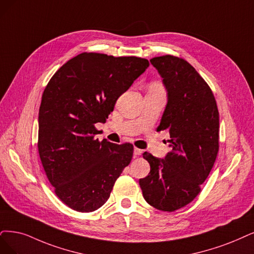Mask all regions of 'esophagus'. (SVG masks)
<instances>
[{
    "label": "esophagus",
    "mask_w": 254,
    "mask_h": 254,
    "mask_svg": "<svg viewBox=\"0 0 254 254\" xmlns=\"http://www.w3.org/2000/svg\"><path fill=\"white\" fill-rule=\"evenodd\" d=\"M142 154V151L140 148H137V147H135L134 148V155L135 156H139V155H141Z\"/></svg>",
    "instance_id": "obj_1"
}]
</instances>
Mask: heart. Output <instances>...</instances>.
Instances as JSON below:
<instances>
[{"instance_id": "heart-1", "label": "heart", "mask_w": 254, "mask_h": 254, "mask_svg": "<svg viewBox=\"0 0 254 254\" xmlns=\"http://www.w3.org/2000/svg\"><path fill=\"white\" fill-rule=\"evenodd\" d=\"M152 86H160V84H159V83H153Z\"/></svg>"}]
</instances>
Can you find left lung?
<instances>
[{
    "label": "left lung",
    "mask_w": 254,
    "mask_h": 254,
    "mask_svg": "<svg viewBox=\"0 0 254 254\" xmlns=\"http://www.w3.org/2000/svg\"><path fill=\"white\" fill-rule=\"evenodd\" d=\"M149 62L167 92L158 128L170 130L172 149L164 159L143 154L151 171L139 185L149 205L175 211L200 193L214 164L219 152V111L209 86L190 64L173 55Z\"/></svg>",
    "instance_id": "left-lung-1"
}]
</instances>
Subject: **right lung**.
Masks as SVG:
<instances>
[{"label":"right lung","instance_id":"1","mask_svg":"<svg viewBox=\"0 0 254 254\" xmlns=\"http://www.w3.org/2000/svg\"><path fill=\"white\" fill-rule=\"evenodd\" d=\"M149 65L136 56L81 53L56 71L39 112V154L56 195L70 208L91 212L105 204L134 147L94 138L118 97Z\"/></svg>","mask_w":254,"mask_h":254}]
</instances>
